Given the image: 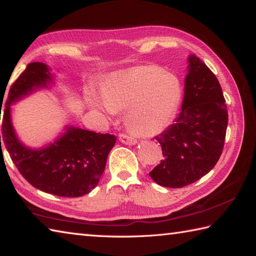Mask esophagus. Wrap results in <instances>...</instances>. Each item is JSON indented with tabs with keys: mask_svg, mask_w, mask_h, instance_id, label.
<instances>
[{
	"mask_svg": "<svg viewBox=\"0 0 256 256\" xmlns=\"http://www.w3.org/2000/svg\"><path fill=\"white\" fill-rule=\"evenodd\" d=\"M118 140H120V142H122V144H128V146H134V144H138V141L136 140V138L128 136V134H124V133L120 134V136H118Z\"/></svg>",
	"mask_w": 256,
	"mask_h": 256,
	"instance_id": "34e87169",
	"label": "esophagus"
}]
</instances>
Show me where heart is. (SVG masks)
I'll list each match as a JSON object with an SVG mask.
<instances>
[{
	"mask_svg": "<svg viewBox=\"0 0 256 256\" xmlns=\"http://www.w3.org/2000/svg\"><path fill=\"white\" fill-rule=\"evenodd\" d=\"M104 104L89 99L94 110L112 114L124 110L128 128L152 136L170 124L180 98L176 76L158 66H141L112 74L102 90Z\"/></svg>",
	"mask_w": 256,
	"mask_h": 256,
	"instance_id": "b5f03b06",
	"label": "heart"
}]
</instances>
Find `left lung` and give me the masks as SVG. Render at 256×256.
<instances>
[{"label":"left lung","instance_id":"obj_1","mask_svg":"<svg viewBox=\"0 0 256 256\" xmlns=\"http://www.w3.org/2000/svg\"><path fill=\"white\" fill-rule=\"evenodd\" d=\"M182 110L156 136L164 159L149 172L158 185L180 188L206 175L222 156L228 112L216 76L196 55L188 56Z\"/></svg>","mask_w":256,"mask_h":256}]
</instances>
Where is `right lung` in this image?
I'll use <instances>...</instances> for the list:
<instances>
[{
    "label": "right lung",
    "mask_w": 256,
    "mask_h": 256,
    "mask_svg": "<svg viewBox=\"0 0 256 256\" xmlns=\"http://www.w3.org/2000/svg\"><path fill=\"white\" fill-rule=\"evenodd\" d=\"M53 81L46 64H28L8 92L2 118L3 142L20 174L34 188L58 196L79 198L98 185L116 136L66 126L54 142L32 149L19 140L12 125V104L36 90L48 89Z\"/></svg>",
    "instance_id": "add662e5"
}]
</instances>
